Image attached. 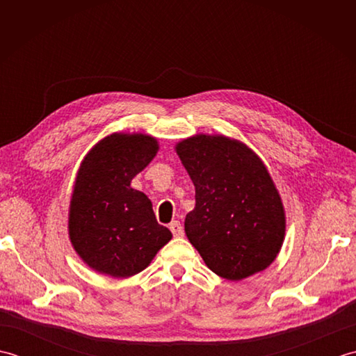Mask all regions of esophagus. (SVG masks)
Here are the masks:
<instances>
[{"label": "esophagus", "instance_id": "34e87169", "mask_svg": "<svg viewBox=\"0 0 356 356\" xmlns=\"http://www.w3.org/2000/svg\"><path fill=\"white\" fill-rule=\"evenodd\" d=\"M170 229H171L174 237H182L184 236L182 225H180V222H177V220H174V222L170 223Z\"/></svg>", "mask_w": 356, "mask_h": 356}]
</instances>
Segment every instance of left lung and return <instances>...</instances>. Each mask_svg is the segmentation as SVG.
I'll return each instance as SVG.
<instances>
[{
    "mask_svg": "<svg viewBox=\"0 0 356 356\" xmlns=\"http://www.w3.org/2000/svg\"><path fill=\"white\" fill-rule=\"evenodd\" d=\"M176 153L195 186L185 232L207 266L231 282L266 269L282 249L286 216L261 159L222 134H195Z\"/></svg>",
    "mask_w": 356,
    "mask_h": 356,
    "instance_id": "left-lung-1",
    "label": "left lung"
}]
</instances>
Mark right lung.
Returning <instances> with one entry per match:
<instances>
[{
  "instance_id": "add662e5",
  "label": "right lung",
  "mask_w": 356,
  "mask_h": 356,
  "mask_svg": "<svg viewBox=\"0 0 356 356\" xmlns=\"http://www.w3.org/2000/svg\"><path fill=\"white\" fill-rule=\"evenodd\" d=\"M157 149V139L148 134L113 133L97 142L79 166L69 236L74 251L99 274H139L172 237L157 223L151 200L131 188L133 177Z\"/></svg>"
}]
</instances>
